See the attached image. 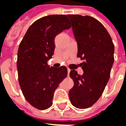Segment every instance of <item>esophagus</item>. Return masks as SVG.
<instances>
[{"mask_svg":"<svg viewBox=\"0 0 126 126\" xmlns=\"http://www.w3.org/2000/svg\"><path fill=\"white\" fill-rule=\"evenodd\" d=\"M70 71H71V69H67V74H68V76H69V75Z\"/></svg>","mask_w":126,"mask_h":126,"instance_id":"1","label":"esophagus"}]
</instances>
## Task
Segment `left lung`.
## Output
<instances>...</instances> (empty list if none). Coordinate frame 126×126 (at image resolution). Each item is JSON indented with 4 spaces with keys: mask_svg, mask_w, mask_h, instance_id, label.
<instances>
[{
    "mask_svg": "<svg viewBox=\"0 0 126 126\" xmlns=\"http://www.w3.org/2000/svg\"><path fill=\"white\" fill-rule=\"evenodd\" d=\"M78 43V57L84 74L70 71L74 87L69 92L73 105L86 109L100 97L110 77L114 62V44L107 30L100 21L90 16L68 15Z\"/></svg>",
    "mask_w": 126,
    "mask_h": 126,
    "instance_id": "obj_1",
    "label": "left lung"
}]
</instances>
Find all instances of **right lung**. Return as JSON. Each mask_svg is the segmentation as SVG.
I'll use <instances>...</instances> for the list:
<instances>
[{
    "label": "right lung",
    "mask_w": 126,
    "mask_h": 126,
    "mask_svg": "<svg viewBox=\"0 0 126 126\" xmlns=\"http://www.w3.org/2000/svg\"><path fill=\"white\" fill-rule=\"evenodd\" d=\"M65 15L45 16L26 32L17 52L18 79L24 97L33 107L45 110L52 105L55 90L67 76L65 66L50 67L55 36L71 28Z\"/></svg>",
    "instance_id": "obj_1"
}]
</instances>
